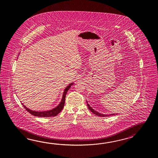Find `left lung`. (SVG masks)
<instances>
[{
  "label": "left lung",
  "mask_w": 158,
  "mask_h": 158,
  "mask_svg": "<svg viewBox=\"0 0 158 158\" xmlns=\"http://www.w3.org/2000/svg\"><path fill=\"white\" fill-rule=\"evenodd\" d=\"M87 106H88V108H89V109L94 114H96V115H97V116H102V117H104V116H110V115H114V114H110V115H105V114H101L100 113H99V112H98L96 111H94V110L90 106H89V104L87 103Z\"/></svg>",
  "instance_id": "left-lung-1"
}]
</instances>
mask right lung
Masks as SVG:
<instances>
[{
    "label": "right lung",
    "mask_w": 158,
    "mask_h": 158,
    "mask_svg": "<svg viewBox=\"0 0 158 158\" xmlns=\"http://www.w3.org/2000/svg\"><path fill=\"white\" fill-rule=\"evenodd\" d=\"M73 83L69 84L67 87L65 88L64 90V93L63 95V98L61 99L60 103L57 106V107L55 108L52 110H51L50 111H41V112H37V111H32L30 109L27 108V107H25L24 105L23 104L24 107L26 109L28 112H29L30 114L35 116H38V117H43V118H46V117H52V116H56L60 112V111L63 110L64 107V103H65V97L66 94L68 92L69 88L71 87V85H73Z\"/></svg>",
    "instance_id": "obj_1"
}]
</instances>
